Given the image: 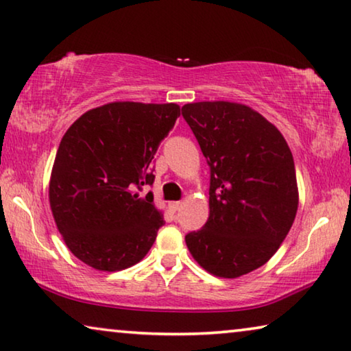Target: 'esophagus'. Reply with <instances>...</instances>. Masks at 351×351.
I'll list each match as a JSON object with an SVG mask.
<instances>
[{
    "label": "esophagus",
    "mask_w": 351,
    "mask_h": 351,
    "mask_svg": "<svg viewBox=\"0 0 351 351\" xmlns=\"http://www.w3.org/2000/svg\"><path fill=\"white\" fill-rule=\"evenodd\" d=\"M181 202H171V203H169V208H170V210H173V213H176L178 209L181 208Z\"/></svg>",
    "instance_id": "esophagus-1"
}]
</instances>
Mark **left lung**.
<instances>
[{
    "label": "left lung",
    "mask_w": 351,
    "mask_h": 351,
    "mask_svg": "<svg viewBox=\"0 0 351 351\" xmlns=\"http://www.w3.org/2000/svg\"><path fill=\"white\" fill-rule=\"evenodd\" d=\"M210 167L209 219L186 236L193 259L210 275L239 278L264 265L295 220L298 187L286 138L250 106H182Z\"/></svg>",
    "instance_id": "8db88e82"
}]
</instances>
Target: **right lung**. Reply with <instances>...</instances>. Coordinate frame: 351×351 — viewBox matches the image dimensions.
Returning <instances> with one entry per match:
<instances>
[{
  "mask_svg": "<svg viewBox=\"0 0 351 351\" xmlns=\"http://www.w3.org/2000/svg\"><path fill=\"white\" fill-rule=\"evenodd\" d=\"M175 103L114 101L87 110L59 143L49 206L65 245L99 271L145 258L164 217L153 203V158L180 117Z\"/></svg>",
  "mask_w": 351,
  "mask_h": 351,
  "instance_id": "obj_1",
  "label": "right lung"
}]
</instances>
